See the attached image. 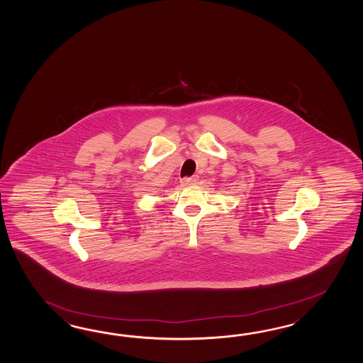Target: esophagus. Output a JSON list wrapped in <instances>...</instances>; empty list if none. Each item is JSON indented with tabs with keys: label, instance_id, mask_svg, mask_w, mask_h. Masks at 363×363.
Wrapping results in <instances>:
<instances>
[{
	"label": "esophagus",
	"instance_id": "34e87169",
	"mask_svg": "<svg viewBox=\"0 0 363 363\" xmlns=\"http://www.w3.org/2000/svg\"><path fill=\"white\" fill-rule=\"evenodd\" d=\"M196 182H198V176L182 178V184L185 186L196 185Z\"/></svg>",
	"mask_w": 363,
	"mask_h": 363
}]
</instances>
